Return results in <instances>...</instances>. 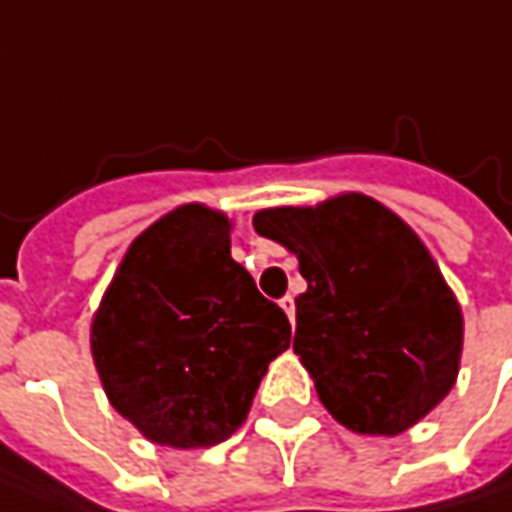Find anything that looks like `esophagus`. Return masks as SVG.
Listing matches in <instances>:
<instances>
[{
  "mask_svg": "<svg viewBox=\"0 0 512 512\" xmlns=\"http://www.w3.org/2000/svg\"><path fill=\"white\" fill-rule=\"evenodd\" d=\"M280 309L289 315V321L295 323V298L292 295H286V298H280Z\"/></svg>",
  "mask_w": 512,
  "mask_h": 512,
  "instance_id": "esophagus-1",
  "label": "esophagus"
}]
</instances>
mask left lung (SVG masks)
Returning <instances> with one entry per match:
<instances>
[{
    "label": "left lung",
    "mask_w": 512,
    "mask_h": 512,
    "mask_svg": "<svg viewBox=\"0 0 512 512\" xmlns=\"http://www.w3.org/2000/svg\"><path fill=\"white\" fill-rule=\"evenodd\" d=\"M298 257L295 355L329 415L358 435H401L456 387L464 315L410 226L361 191L255 214Z\"/></svg>",
    "instance_id": "obj_1"
}]
</instances>
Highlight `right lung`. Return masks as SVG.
I'll use <instances>...</instances> for the list:
<instances>
[{
    "mask_svg": "<svg viewBox=\"0 0 512 512\" xmlns=\"http://www.w3.org/2000/svg\"><path fill=\"white\" fill-rule=\"evenodd\" d=\"M292 326L232 257V220L183 203L131 240L91 321L111 407L160 447L226 441Z\"/></svg>",
    "mask_w": 512,
    "mask_h": 512,
    "instance_id": "obj_1",
    "label": "right lung"
}]
</instances>
